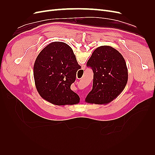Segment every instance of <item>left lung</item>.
<instances>
[{
	"instance_id": "obj_1",
	"label": "left lung",
	"mask_w": 155,
	"mask_h": 155,
	"mask_svg": "<svg viewBox=\"0 0 155 155\" xmlns=\"http://www.w3.org/2000/svg\"><path fill=\"white\" fill-rule=\"evenodd\" d=\"M87 66L94 72L92 89L85 98L87 103L107 104L124 91L128 80V70L122 55L115 48L110 46L97 48Z\"/></svg>"
}]
</instances>
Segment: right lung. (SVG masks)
<instances>
[{
	"label": "right lung",
	"mask_w": 155,
	"mask_h": 155,
	"mask_svg": "<svg viewBox=\"0 0 155 155\" xmlns=\"http://www.w3.org/2000/svg\"><path fill=\"white\" fill-rule=\"evenodd\" d=\"M81 68L72 49L63 42H52L43 49L34 65L35 87L44 100L57 105H75L79 96L70 89Z\"/></svg>",
	"instance_id": "right-lung-1"
}]
</instances>
